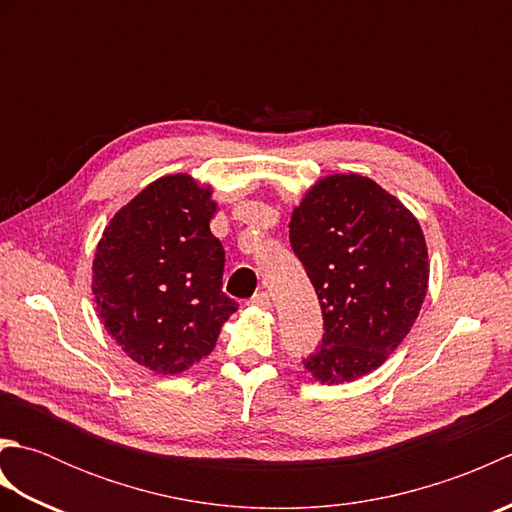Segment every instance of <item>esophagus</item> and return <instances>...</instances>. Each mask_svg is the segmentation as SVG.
I'll return each instance as SVG.
<instances>
[{
	"mask_svg": "<svg viewBox=\"0 0 512 512\" xmlns=\"http://www.w3.org/2000/svg\"><path fill=\"white\" fill-rule=\"evenodd\" d=\"M250 303H253V306L259 308V310H270V308H273V301H270V297L266 295V292H259V295H255L253 299H250Z\"/></svg>",
	"mask_w": 512,
	"mask_h": 512,
	"instance_id": "obj_1",
	"label": "esophagus"
}]
</instances>
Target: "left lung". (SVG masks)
Masks as SVG:
<instances>
[{
    "mask_svg": "<svg viewBox=\"0 0 512 512\" xmlns=\"http://www.w3.org/2000/svg\"><path fill=\"white\" fill-rule=\"evenodd\" d=\"M290 244L323 312V343L303 367L321 385L383 365L416 323L429 288L420 222L361 173L319 178L290 217Z\"/></svg>",
    "mask_w": 512,
    "mask_h": 512,
    "instance_id": "1",
    "label": "left lung"
}]
</instances>
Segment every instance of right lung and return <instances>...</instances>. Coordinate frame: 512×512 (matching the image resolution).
I'll return each instance as SVG.
<instances>
[{
  "label": "right lung",
  "instance_id": "right-lung-1",
  "mask_svg": "<svg viewBox=\"0 0 512 512\" xmlns=\"http://www.w3.org/2000/svg\"><path fill=\"white\" fill-rule=\"evenodd\" d=\"M213 187L169 173L118 209L96 244L92 295L107 334L154 374H182L215 347L237 303L222 292Z\"/></svg>",
  "mask_w": 512,
  "mask_h": 512
}]
</instances>
